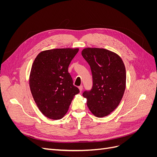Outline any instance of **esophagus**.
<instances>
[{
    "label": "esophagus",
    "mask_w": 157,
    "mask_h": 157,
    "mask_svg": "<svg viewBox=\"0 0 157 157\" xmlns=\"http://www.w3.org/2000/svg\"><path fill=\"white\" fill-rule=\"evenodd\" d=\"M78 88H79V90H80V92H82V89H83V86H82V85H81V86H80L78 87Z\"/></svg>",
    "instance_id": "1"
}]
</instances>
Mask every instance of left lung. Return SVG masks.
I'll use <instances>...</instances> for the list:
<instances>
[{
  "mask_svg": "<svg viewBox=\"0 0 157 157\" xmlns=\"http://www.w3.org/2000/svg\"><path fill=\"white\" fill-rule=\"evenodd\" d=\"M82 56L90 66L93 80L92 89L82 96L95 116H107L117 107L124 93V64L119 56L103 48H84Z\"/></svg>",
  "mask_w": 157,
  "mask_h": 157,
  "instance_id": "obj_1",
  "label": "left lung"
}]
</instances>
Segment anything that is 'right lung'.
<instances>
[{"instance_id":"1","label":"right lung","mask_w":157,"mask_h":157,"mask_svg":"<svg viewBox=\"0 0 157 157\" xmlns=\"http://www.w3.org/2000/svg\"><path fill=\"white\" fill-rule=\"evenodd\" d=\"M78 48H58L41 52L33 63L29 86L40 112L53 120L67 112L74 96L80 92L73 85L69 65Z\"/></svg>"}]
</instances>
